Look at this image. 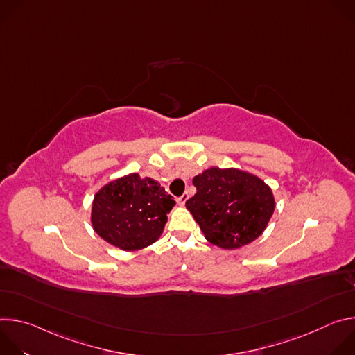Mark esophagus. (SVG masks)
I'll return each mask as SVG.
<instances>
[{
	"instance_id": "esophagus-1",
	"label": "esophagus",
	"mask_w": 355,
	"mask_h": 355,
	"mask_svg": "<svg viewBox=\"0 0 355 355\" xmlns=\"http://www.w3.org/2000/svg\"><path fill=\"white\" fill-rule=\"evenodd\" d=\"M187 199H188V195H187V193H184V195H181V196L177 199V202H178V204H180L181 207H184V205H185V202H187Z\"/></svg>"
}]
</instances>
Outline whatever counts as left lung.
Here are the masks:
<instances>
[{"instance_id": "1", "label": "left lung", "mask_w": 355, "mask_h": 355, "mask_svg": "<svg viewBox=\"0 0 355 355\" xmlns=\"http://www.w3.org/2000/svg\"><path fill=\"white\" fill-rule=\"evenodd\" d=\"M196 193L185 202L205 239L225 250L243 247L263 234L274 209L271 188L237 168L211 167L193 177Z\"/></svg>"}]
</instances>
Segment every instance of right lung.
Returning a JSON list of instances; mask_svg holds the SVG:
<instances>
[{"label": "right lung", "mask_w": 355, "mask_h": 355, "mask_svg": "<svg viewBox=\"0 0 355 355\" xmlns=\"http://www.w3.org/2000/svg\"><path fill=\"white\" fill-rule=\"evenodd\" d=\"M175 200L153 178L133 173L101 188L92 200L95 233L125 251L144 248L162 236Z\"/></svg>", "instance_id": "obj_1"}]
</instances>
